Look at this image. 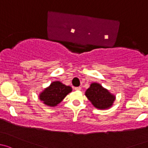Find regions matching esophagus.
Returning a JSON list of instances; mask_svg holds the SVG:
<instances>
[{"mask_svg": "<svg viewBox=\"0 0 148 148\" xmlns=\"http://www.w3.org/2000/svg\"><path fill=\"white\" fill-rule=\"evenodd\" d=\"M74 89L75 90H81V88H80V87H76Z\"/></svg>", "mask_w": 148, "mask_h": 148, "instance_id": "esophagus-1", "label": "esophagus"}]
</instances>
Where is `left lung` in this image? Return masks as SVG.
Masks as SVG:
<instances>
[{
	"label": "left lung",
	"mask_w": 148,
	"mask_h": 148,
	"mask_svg": "<svg viewBox=\"0 0 148 148\" xmlns=\"http://www.w3.org/2000/svg\"><path fill=\"white\" fill-rule=\"evenodd\" d=\"M85 95L94 107L100 110L111 108L115 100V95L97 83H91Z\"/></svg>",
	"instance_id": "left-lung-1"
}]
</instances>
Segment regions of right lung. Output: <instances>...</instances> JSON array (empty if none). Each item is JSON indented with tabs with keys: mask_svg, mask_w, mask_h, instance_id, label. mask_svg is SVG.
Segmentation results:
<instances>
[{
	"mask_svg": "<svg viewBox=\"0 0 148 148\" xmlns=\"http://www.w3.org/2000/svg\"><path fill=\"white\" fill-rule=\"evenodd\" d=\"M71 92H72L71 86L64 85L60 81H54L40 92L39 99L45 106L56 107Z\"/></svg>",
	"mask_w": 148,
	"mask_h": 148,
	"instance_id": "obj_1",
	"label": "right lung"
}]
</instances>
